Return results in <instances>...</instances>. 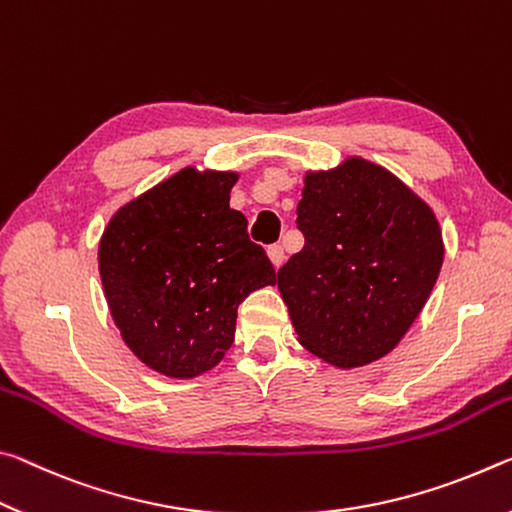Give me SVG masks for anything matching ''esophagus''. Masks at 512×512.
Wrapping results in <instances>:
<instances>
[{"instance_id":"obj_1","label":"esophagus","mask_w":512,"mask_h":512,"mask_svg":"<svg viewBox=\"0 0 512 512\" xmlns=\"http://www.w3.org/2000/svg\"><path fill=\"white\" fill-rule=\"evenodd\" d=\"M267 256H270V261L274 267H281L283 261H286V254H283V247L281 245H270L267 247Z\"/></svg>"}]
</instances>
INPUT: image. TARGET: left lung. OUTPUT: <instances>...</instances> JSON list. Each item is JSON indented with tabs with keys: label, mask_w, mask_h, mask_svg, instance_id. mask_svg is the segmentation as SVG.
I'll use <instances>...</instances> for the list:
<instances>
[{
	"label": "left lung",
	"mask_w": 512,
	"mask_h": 512,
	"mask_svg": "<svg viewBox=\"0 0 512 512\" xmlns=\"http://www.w3.org/2000/svg\"><path fill=\"white\" fill-rule=\"evenodd\" d=\"M297 229L304 249L276 276L301 345L338 367L395 349L445 256L431 208L388 170L349 158L308 174Z\"/></svg>",
	"instance_id": "1"
}]
</instances>
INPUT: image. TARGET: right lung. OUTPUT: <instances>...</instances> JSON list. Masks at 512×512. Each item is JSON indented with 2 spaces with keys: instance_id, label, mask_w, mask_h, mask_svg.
I'll return each instance as SVG.
<instances>
[{
  "instance_id": "right-lung-1",
  "label": "right lung",
  "mask_w": 512,
  "mask_h": 512,
  "mask_svg": "<svg viewBox=\"0 0 512 512\" xmlns=\"http://www.w3.org/2000/svg\"><path fill=\"white\" fill-rule=\"evenodd\" d=\"M233 172L186 167L133 199L108 222L99 274L111 315L142 363L192 379L224 358L238 306L274 286L247 217L229 206Z\"/></svg>"
}]
</instances>
